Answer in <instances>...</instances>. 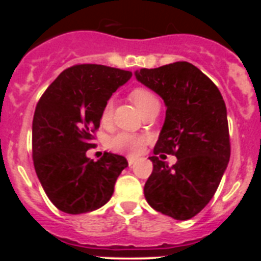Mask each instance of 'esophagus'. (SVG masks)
<instances>
[{"instance_id":"esophagus-1","label":"esophagus","mask_w":261,"mask_h":261,"mask_svg":"<svg viewBox=\"0 0 261 261\" xmlns=\"http://www.w3.org/2000/svg\"><path fill=\"white\" fill-rule=\"evenodd\" d=\"M136 159H137L136 156H128V158H126V161H128V165H133Z\"/></svg>"}]
</instances>
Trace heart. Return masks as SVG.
Listing matches in <instances>:
<instances>
[{
	"mask_svg": "<svg viewBox=\"0 0 261 261\" xmlns=\"http://www.w3.org/2000/svg\"><path fill=\"white\" fill-rule=\"evenodd\" d=\"M129 99L137 106V108L142 114H146L147 111L159 107V100L155 94L147 87L138 86L129 91ZM112 112H114V100L108 99L100 111V123L103 125H107L112 119ZM146 142V137L142 135L130 132H117L110 138L108 146L114 151L124 154H137L141 151L142 146Z\"/></svg>",
	"mask_w": 261,
	"mask_h": 261,
	"instance_id": "b5f03b06",
	"label": "heart"
}]
</instances>
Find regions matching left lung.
I'll list each match as a JSON object with an SVG mask.
<instances>
[{
	"mask_svg": "<svg viewBox=\"0 0 261 261\" xmlns=\"http://www.w3.org/2000/svg\"><path fill=\"white\" fill-rule=\"evenodd\" d=\"M136 78L162 96L166 119L154 146L153 172L144 187L151 208L175 220H190L206 206L230 159L226 105L220 90L187 61L140 69ZM172 153L168 168L156 155Z\"/></svg>",
	"mask_w": 261,
	"mask_h": 261,
	"instance_id": "1",
	"label": "left lung"
}]
</instances>
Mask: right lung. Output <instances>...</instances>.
Listing matches in <instances>:
<instances>
[{
  "label": "right lung",
  "mask_w": 261,
  "mask_h": 261,
  "mask_svg": "<svg viewBox=\"0 0 261 261\" xmlns=\"http://www.w3.org/2000/svg\"><path fill=\"white\" fill-rule=\"evenodd\" d=\"M132 71L96 64L65 69L39 99L32 120V159L52 204L69 214L89 213L106 204L128 166L123 155L86 156L94 147L100 111Z\"/></svg>",
  "instance_id": "right-lung-1"
}]
</instances>
